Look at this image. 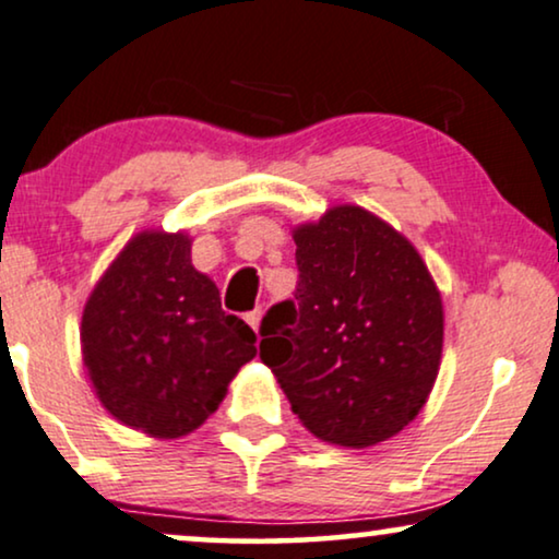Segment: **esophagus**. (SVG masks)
I'll return each instance as SVG.
<instances>
[{
	"mask_svg": "<svg viewBox=\"0 0 559 559\" xmlns=\"http://www.w3.org/2000/svg\"><path fill=\"white\" fill-rule=\"evenodd\" d=\"M260 317H263V312H260V309H252V312H247V314H245V320H247V324H250V328H252V330H255V332H258Z\"/></svg>",
	"mask_w": 559,
	"mask_h": 559,
	"instance_id": "esophagus-1",
	"label": "esophagus"
}]
</instances>
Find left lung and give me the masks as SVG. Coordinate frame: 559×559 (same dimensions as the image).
<instances>
[{
    "label": "left lung",
    "mask_w": 559,
    "mask_h": 559,
    "mask_svg": "<svg viewBox=\"0 0 559 559\" xmlns=\"http://www.w3.org/2000/svg\"><path fill=\"white\" fill-rule=\"evenodd\" d=\"M294 242L299 281L260 322V358L317 438L373 447L426 405L441 361V296L415 247L358 206L304 224Z\"/></svg>",
    "instance_id": "1"
}]
</instances>
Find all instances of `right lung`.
<instances>
[{"label":"right lung","instance_id":"add662e5","mask_svg":"<svg viewBox=\"0 0 559 559\" xmlns=\"http://www.w3.org/2000/svg\"><path fill=\"white\" fill-rule=\"evenodd\" d=\"M255 353L250 324L224 312L214 281L190 265L186 235L131 239L82 314L97 397L126 426L159 438L201 426Z\"/></svg>","mask_w":559,"mask_h":559}]
</instances>
